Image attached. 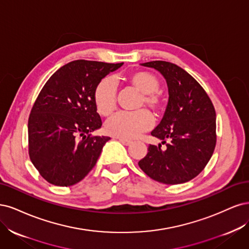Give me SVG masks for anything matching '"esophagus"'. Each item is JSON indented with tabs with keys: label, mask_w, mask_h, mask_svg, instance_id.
I'll use <instances>...</instances> for the list:
<instances>
[{
	"label": "esophagus",
	"mask_w": 249,
	"mask_h": 249,
	"mask_svg": "<svg viewBox=\"0 0 249 249\" xmlns=\"http://www.w3.org/2000/svg\"><path fill=\"white\" fill-rule=\"evenodd\" d=\"M119 141L121 142L124 146H130L131 143H132V142H131V141H129V140H125V139H121V138L119 139Z\"/></svg>",
	"instance_id": "34e87169"
}]
</instances>
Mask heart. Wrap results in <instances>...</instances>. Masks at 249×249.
<instances>
[{
	"mask_svg": "<svg viewBox=\"0 0 249 249\" xmlns=\"http://www.w3.org/2000/svg\"><path fill=\"white\" fill-rule=\"evenodd\" d=\"M129 83L142 95V101L152 109L161 107V98L156 93L159 89V81L153 74L146 71H139L128 77ZM94 100L98 113L102 116L110 115L117 104V85L111 77L102 79L95 90ZM154 119L148 110L141 109L134 113L120 111L108 119L106 130L110 135L125 140L138 138L142 132L153 126Z\"/></svg>",
	"mask_w": 249,
	"mask_h": 249,
	"instance_id": "heart-1",
	"label": "heart"
}]
</instances>
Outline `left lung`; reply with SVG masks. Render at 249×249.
<instances>
[{
	"instance_id": "obj_1",
	"label": "left lung",
	"mask_w": 249,
	"mask_h": 249,
	"mask_svg": "<svg viewBox=\"0 0 249 249\" xmlns=\"http://www.w3.org/2000/svg\"><path fill=\"white\" fill-rule=\"evenodd\" d=\"M160 72L167 85L168 101L161 121L151 134L170 142L162 149L150 145L139 161L142 171L157 182L175 185L202 172L216 143V114L205 90L181 67L165 61L141 64Z\"/></svg>"
}]
</instances>
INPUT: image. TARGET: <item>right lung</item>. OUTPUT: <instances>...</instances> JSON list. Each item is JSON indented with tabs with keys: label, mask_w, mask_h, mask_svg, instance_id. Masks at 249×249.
<instances>
[{
	"label": "right lung",
	"mask_w": 249,
	"mask_h": 249,
	"mask_svg": "<svg viewBox=\"0 0 249 249\" xmlns=\"http://www.w3.org/2000/svg\"><path fill=\"white\" fill-rule=\"evenodd\" d=\"M122 65L72 61L55 71L39 93L28 122L29 155L53 185H74L97 162L110 138L91 136L102 125L95 90L102 78Z\"/></svg>",
	"instance_id": "right-lung-1"
}]
</instances>
